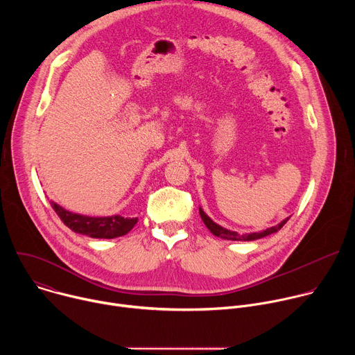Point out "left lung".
Returning <instances> with one entry per match:
<instances>
[{"label":"left lung","mask_w":355,"mask_h":355,"mask_svg":"<svg viewBox=\"0 0 355 355\" xmlns=\"http://www.w3.org/2000/svg\"><path fill=\"white\" fill-rule=\"evenodd\" d=\"M199 215L202 218V220H204L205 226L211 230L212 234L220 237V239H226V240H239V241H251V240H257V239H261V237H266L271 233H275L278 232L286 222L289 218L284 219L281 223H278L277 226H272V227H268L267 230H263V232H256V233H248V234H239L237 232H232V230H227L222 226H219L218 223H215L204 211H202L199 208Z\"/></svg>","instance_id":"left-lung-1"}]
</instances>
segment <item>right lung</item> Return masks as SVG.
I'll list each match as a JSON object with an SVG mask.
<instances>
[{
	"mask_svg": "<svg viewBox=\"0 0 355 355\" xmlns=\"http://www.w3.org/2000/svg\"><path fill=\"white\" fill-rule=\"evenodd\" d=\"M50 205H52L58 216L67 227H70L76 233L85 234L94 239H115L125 236L137 223V218H123L119 215L107 218H89L71 214L55 204V202H52Z\"/></svg>",
	"mask_w": 355,
	"mask_h": 355,
	"instance_id": "right-lung-1",
	"label": "right lung"
}]
</instances>
